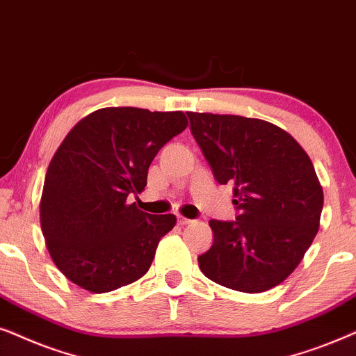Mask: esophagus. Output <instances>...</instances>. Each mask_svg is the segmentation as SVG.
Masks as SVG:
<instances>
[{
  "instance_id": "1",
  "label": "esophagus",
  "mask_w": 356,
  "mask_h": 356,
  "mask_svg": "<svg viewBox=\"0 0 356 356\" xmlns=\"http://www.w3.org/2000/svg\"><path fill=\"white\" fill-rule=\"evenodd\" d=\"M177 222L181 226H184V225H188V222H192V220H188V218L182 216V215H177Z\"/></svg>"
}]
</instances>
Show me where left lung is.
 <instances>
[{"label": "left lung", "instance_id": "obj_1", "mask_svg": "<svg viewBox=\"0 0 356 356\" xmlns=\"http://www.w3.org/2000/svg\"><path fill=\"white\" fill-rule=\"evenodd\" d=\"M191 130L220 184H233L236 221L211 220V248L198 267L243 293L280 285L319 229L324 193L309 156L273 123L187 112Z\"/></svg>", "mask_w": 356, "mask_h": 356}]
</instances>
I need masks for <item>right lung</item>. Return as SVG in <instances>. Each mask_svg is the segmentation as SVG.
Listing matches in <instances>:
<instances>
[{
	"label": "right lung",
	"instance_id": "right-lung-1",
	"mask_svg": "<svg viewBox=\"0 0 356 356\" xmlns=\"http://www.w3.org/2000/svg\"><path fill=\"white\" fill-rule=\"evenodd\" d=\"M186 113L106 107L89 113L51 158L40 200L50 257L74 285L107 293L151 267L174 215H149L127 203L146 187L158 151L187 129Z\"/></svg>",
	"mask_w": 356,
	"mask_h": 356
}]
</instances>
